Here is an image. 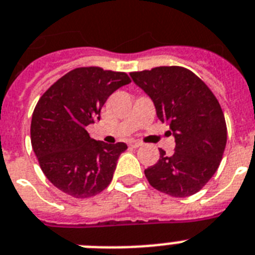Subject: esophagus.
<instances>
[{
	"mask_svg": "<svg viewBox=\"0 0 255 255\" xmlns=\"http://www.w3.org/2000/svg\"><path fill=\"white\" fill-rule=\"evenodd\" d=\"M142 144H143V143L140 142V140H130V142H129V146L134 147V148H136V147H140Z\"/></svg>",
	"mask_w": 255,
	"mask_h": 255,
	"instance_id": "34e87169",
	"label": "esophagus"
}]
</instances>
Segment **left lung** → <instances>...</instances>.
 <instances>
[{
    "label": "left lung",
    "mask_w": 255,
    "mask_h": 255,
    "mask_svg": "<svg viewBox=\"0 0 255 255\" xmlns=\"http://www.w3.org/2000/svg\"><path fill=\"white\" fill-rule=\"evenodd\" d=\"M130 77L153 102L161 123H167L176 147L172 156L144 169L152 188L172 197L201 190L218 170L227 144L224 113L211 90L193 71L160 66L134 71Z\"/></svg>",
    "instance_id": "1"
}]
</instances>
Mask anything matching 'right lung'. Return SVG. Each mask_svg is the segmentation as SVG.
Masks as SVG:
<instances>
[{
    "label": "right lung",
    "instance_id": "1",
    "mask_svg": "<svg viewBox=\"0 0 255 255\" xmlns=\"http://www.w3.org/2000/svg\"><path fill=\"white\" fill-rule=\"evenodd\" d=\"M126 73L77 67L39 99L31 121V144L48 180L74 198L102 193L113 178L125 143L92 139L87 126L100 120L107 99L129 85Z\"/></svg>",
    "mask_w": 255,
    "mask_h": 255
}]
</instances>
